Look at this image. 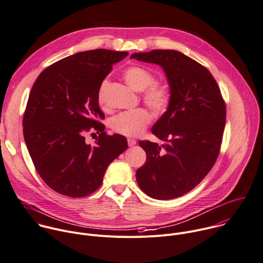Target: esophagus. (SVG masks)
Returning <instances> with one entry per match:
<instances>
[{"label":"esophagus","mask_w":263,"mask_h":263,"mask_svg":"<svg viewBox=\"0 0 263 263\" xmlns=\"http://www.w3.org/2000/svg\"><path fill=\"white\" fill-rule=\"evenodd\" d=\"M136 144V140L133 138H128V145L129 146H133Z\"/></svg>","instance_id":"34e87169"}]
</instances>
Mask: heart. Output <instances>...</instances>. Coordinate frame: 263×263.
Returning <instances> with one entry per match:
<instances>
[{
  "label": "heart",
  "mask_w": 263,
  "mask_h": 263,
  "mask_svg": "<svg viewBox=\"0 0 263 263\" xmlns=\"http://www.w3.org/2000/svg\"><path fill=\"white\" fill-rule=\"evenodd\" d=\"M125 81L136 92H143L144 102L157 112L166 110L169 104V93L166 87L153 83L154 75L141 66H130L124 71ZM108 86V80L104 79L100 84L98 91L99 104L104 107L106 105L105 92ZM152 118L149 112L144 108H137L124 111L116 116L110 121V128L118 134L135 137L140 135Z\"/></svg>",
  "instance_id": "heart-1"
}]
</instances>
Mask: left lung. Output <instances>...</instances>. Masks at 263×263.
<instances>
[{"label":"left lung","mask_w":263,"mask_h":263,"mask_svg":"<svg viewBox=\"0 0 263 263\" xmlns=\"http://www.w3.org/2000/svg\"><path fill=\"white\" fill-rule=\"evenodd\" d=\"M130 59L160 66L170 95L166 111L152 127L165 143L139 141L146 161L136 171L137 184L154 199L178 198L205 178L218 158L225 103L211 72L181 51L154 49Z\"/></svg>","instance_id":"8db88e82"}]
</instances>
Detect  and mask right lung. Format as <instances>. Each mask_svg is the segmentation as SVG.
<instances>
[{
    "instance_id": "right-lung-1",
    "label": "right lung",
    "mask_w": 263,
    "mask_h": 263,
    "mask_svg": "<svg viewBox=\"0 0 263 263\" xmlns=\"http://www.w3.org/2000/svg\"><path fill=\"white\" fill-rule=\"evenodd\" d=\"M127 55L102 48L74 53L42 71L32 87L23 121L25 141L39 176L62 195L95 192L108 165L128 147L126 137L104 132L98 103L100 84ZM90 129L101 132L95 146L85 142Z\"/></svg>"
}]
</instances>
